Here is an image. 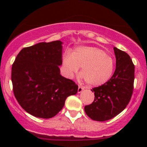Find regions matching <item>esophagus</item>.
I'll list each match as a JSON object with an SVG mask.
<instances>
[{
    "label": "esophagus",
    "instance_id": "obj_1",
    "mask_svg": "<svg viewBox=\"0 0 147 147\" xmlns=\"http://www.w3.org/2000/svg\"><path fill=\"white\" fill-rule=\"evenodd\" d=\"M84 87H81V86H79V87H78V93H80V92H82V91L83 90H84Z\"/></svg>",
    "mask_w": 147,
    "mask_h": 147
}]
</instances>
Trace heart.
<instances>
[{"instance_id": "heart-1", "label": "heart", "mask_w": 147, "mask_h": 147, "mask_svg": "<svg viewBox=\"0 0 147 147\" xmlns=\"http://www.w3.org/2000/svg\"><path fill=\"white\" fill-rule=\"evenodd\" d=\"M63 72L71 78L81 67L82 77L91 86L105 84L112 77L115 61L105 50L96 47H80L72 55L67 53L63 60Z\"/></svg>"}]
</instances>
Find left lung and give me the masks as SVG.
Here are the masks:
<instances>
[{
	"mask_svg": "<svg viewBox=\"0 0 147 147\" xmlns=\"http://www.w3.org/2000/svg\"><path fill=\"white\" fill-rule=\"evenodd\" d=\"M116 56V69L106 83L94 87V100L86 105L84 111L94 121H104L112 119L126 108L134 90V65L125 52L114 47Z\"/></svg>",
	"mask_w": 147,
	"mask_h": 147,
	"instance_id": "left-lung-1",
	"label": "left lung"
}]
</instances>
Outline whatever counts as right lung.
Masks as SVG:
<instances>
[{"label":"right lung","mask_w":147,"mask_h":147,"mask_svg":"<svg viewBox=\"0 0 147 147\" xmlns=\"http://www.w3.org/2000/svg\"><path fill=\"white\" fill-rule=\"evenodd\" d=\"M62 43L56 40L24 47L12 65L15 97L24 110L36 117H55L67 97L78 92V84L60 75Z\"/></svg>","instance_id":"1"}]
</instances>
